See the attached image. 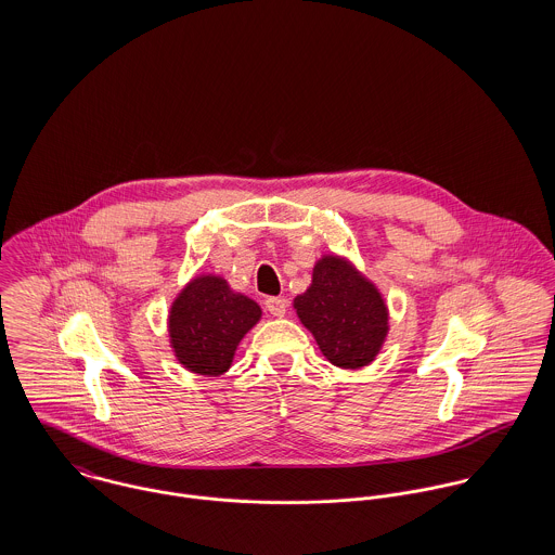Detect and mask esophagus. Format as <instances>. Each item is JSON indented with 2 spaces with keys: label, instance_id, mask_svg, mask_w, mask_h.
<instances>
[{
  "label": "esophagus",
  "instance_id": "34e87169",
  "mask_svg": "<svg viewBox=\"0 0 555 555\" xmlns=\"http://www.w3.org/2000/svg\"><path fill=\"white\" fill-rule=\"evenodd\" d=\"M264 306H267L269 314L275 318L284 317V314H286V308H288L286 299H282V297H269V299L264 301Z\"/></svg>",
  "mask_w": 555,
  "mask_h": 555
}]
</instances>
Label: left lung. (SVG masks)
I'll return each mask as SVG.
<instances>
[{"instance_id": "1", "label": "left lung", "mask_w": 555, "mask_h": 555, "mask_svg": "<svg viewBox=\"0 0 555 555\" xmlns=\"http://www.w3.org/2000/svg\"><path fill=\"white\" fill-rule=\"evenodd\" d=\"M293 308L314 335L320 352L341 370L367 367L389 335V308L383 293L339 254L318 258L312 284L295 297Z\"/></svg>"}]
</instances>
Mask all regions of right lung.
<instances>
[{
    "mask_svg": "<svg viewBox=\"0 0 555 555\" xmlns=\"http://www.w3.org/2000/svg\"><path fill=\"white\" fill-rule=\"evenodd\" d=\"M262 317L260 306L216 273L194 275L170 304L166 331L175 359L192 374L222 376L238 341Z\"/></svg>",
    "mask_w": 555,
    "mask_h": 555,
    "instance_id": "1",
    "label": "right lung"
}]
</instances>
